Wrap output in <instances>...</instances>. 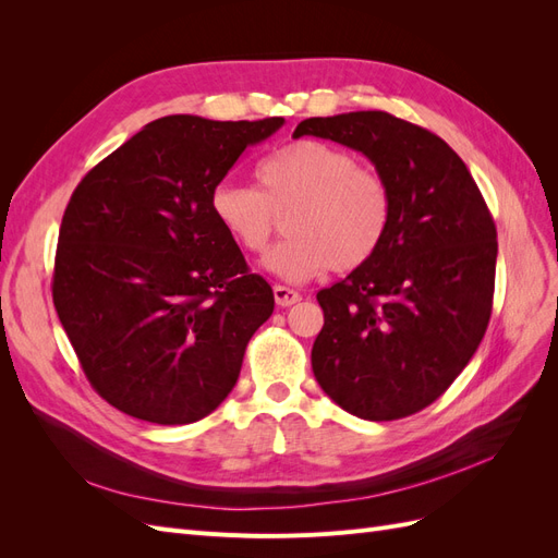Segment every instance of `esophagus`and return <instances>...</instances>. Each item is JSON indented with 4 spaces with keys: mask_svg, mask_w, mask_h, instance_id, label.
Here are the masks:
<instances>
[{
    "mask_svg": "<svg viewBox=\"0 0 558 558\" xmlns=\"http://www.w3.org/2000/svg\"><path fill=\"white\" fill-rule=\"evenodd\" d=\"M275 300H277L279 307H291V305H295V302L302 300V295L298 291L289 289V286L279 283V286H275Z\"/></svg>",
    "mask_w": 558,
    "mask_h": 558,
    "instance_id": "1",
    "label": "esophagus"
}]
</instances>
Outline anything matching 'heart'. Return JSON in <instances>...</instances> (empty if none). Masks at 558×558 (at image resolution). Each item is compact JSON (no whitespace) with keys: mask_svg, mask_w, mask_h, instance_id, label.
<instances>
[{"mask_svg":"<svg viewBox=\"0 0 558 558\" xmlns=\"http://www.w3.org/2000/svg\"><path fill=\"white\" fill-rule=\"evenodd\" d=\"M260 191L221 181L211 193L216 223L242 251L263 256L289 214L281 242L265 267L286 281H305L324 269L351 272L381 246L393 199L386 179L356 165L349 150L298 140L258 167Z\"/></svg>","mask_w":558,"mask_h":558,"instance_id":"1","label":"heart"}]
</instances>
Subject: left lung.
Returning a JSON list of instances; mask_svg holds the SVG:
<instances>
[{
  "label": "left lung",
  "instance_id": "1",
  "mask_svg": "<svg viewBox=\"0 0 558 558\" xmlns=\"http://www.w3.org/2000/svg\"><path fill=\"white\" fill-rule=\"evenodd\" d=\"M314 134L361 150L391 189L377 253L316 293L320 388L353 416L393 421L440 398L477 351L494 305L496 223L453 148L386 111L307 118Z\"/></svg>",
  "mask_w": 558,
  "mask_h": 558
}]
</instances>
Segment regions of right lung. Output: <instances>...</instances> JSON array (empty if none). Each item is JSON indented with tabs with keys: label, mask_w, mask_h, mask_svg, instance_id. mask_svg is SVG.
Masks as SVG:
<instances>
[{
	"label": "right lung",
	"mask_w": 558,
	"mask_h": 558,
	"mask_svg": "<svg viewBox=\"0 0 558 558\" xmlns=\"http://www.w3.org/2000/svg\"><path fill=\"white\" fill-rule=\"evenodd\" d=\"M283 118L165 116L81 179L64 209L53 305L90 386L116 410L193 424L240 377L275 293L216 223L211 193Z\"/></svg>",
	"instance_id": "obj_1"
}]
</instances>
